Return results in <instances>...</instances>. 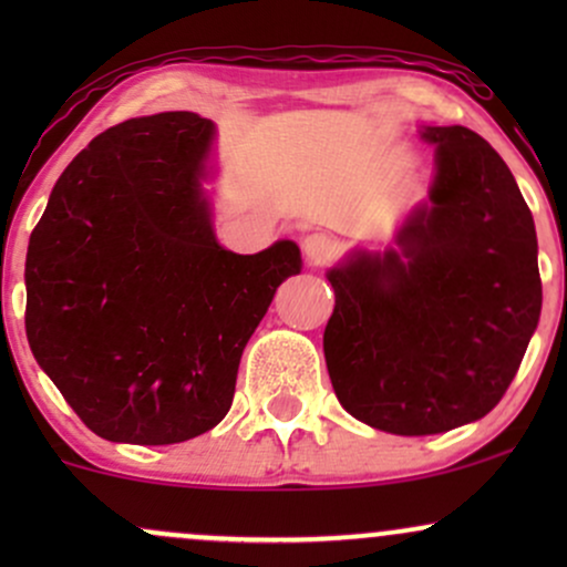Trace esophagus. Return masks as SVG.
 I'll return each mask as SVG.
<instances>
[{"instance_id": "1", "label": "esophagus", "mask_w": 567, "mask_h": 567, "mask_svg": "<svg viewBox=\"0 0 567 567\" xmlns=\"http://www.w3.org/2000/svg\"><path fill=\"white\" fill-rule=\"evenodd\" d=\"M303 256L309 266H324L336 256V243L328 234L315 231L303 239Z\"/></svg>"}]
</instances>
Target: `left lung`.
<instances>
[{
    "instance_id": "obj_1",
    "label": "left lung",
    "mask_w": 567,
    "mask_h": 567,
    "mask_svg": "<svg viewBox=\"0 0 567 567\" xmlns=\"http://www.w3.org/2000/svg\"><path fill=\"white\" fill-rule=\"evenodd\" d=\"M437 146L426 205L396 250L328 271L322 347L343 408L421 437L483 419L506 394L542 315L530 207L496 148L470 127H424Z\"/></svg>"
}]
</instances>
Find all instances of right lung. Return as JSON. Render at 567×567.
Segmentation results:
<instances>
[{
    "label": "right lung",
    "instance_id": "1",
    "mask_svg": "<svg viewBox=\"0 0 567 567\" xmlns=\"http://www.w3.org/2000/svg\"><path fill=\"white\" fill-rule=\"evenodd\" d=\"M210 120L109 127L63 171L25 256V336L97 437L173 445L229 413L245 343L301 250L218 245L202 197Z\"/></svg>",
    "mask_w": 567,
    "mask_h": 567
}]
</instances>
